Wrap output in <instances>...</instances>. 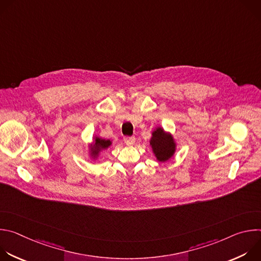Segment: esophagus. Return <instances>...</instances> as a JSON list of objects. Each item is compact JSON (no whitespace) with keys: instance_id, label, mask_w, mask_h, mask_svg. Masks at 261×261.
<instances>
[{"instance_id":"34e87169","label":"esophagus","mask_w":261,"mask_h":261,"mask_svg":"<svg viewBox=\"0 0 261 261\" xmlns=\"http://www.w3.org/2000/svg\"><path fill=\"white\" fill-rule=\"evenodd\" d=\"M124 142L127 145H133L135 143V137L134 136H125L124 137Z\"/></svg>"}]
</instances>
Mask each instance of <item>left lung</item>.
<instances>
[{
	"instance_id": "1",
	"label": "left lung",
	"mask_w": 261,
	"mask_h": 261,
	"mask_svg": "<svg viewBox=\"0 0 261 261\" xmlns=\"http://www.w3.org/2000/svg\"><path fill=\"white\" fill-rule=\"evenodd\" d=\"M150 145L159 162L168 161L175 152V142L172 135L166 133L161 127L153 131Z\"/></svg>"
}]
</instances>
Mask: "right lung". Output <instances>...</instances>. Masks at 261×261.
Segmentation results:
<instances>
[{"mask_svg":"<svg viewBox=\"0 0 261 261\" xmlns=\"http://www.w3.org/2000/svg\"><path fill=\"white\" fill-rule=\"evenodd\" d=\"M111 145V141L109 139H102L100 137H95V140L93 142V144L90 146V152H91V156L96 159L99 156V153L103 150H106L108 146Z\"/></svg>","mask_w":261,"mask_h":261,"instance_id":"add662e5","label":"right lung"}]
</instances>
